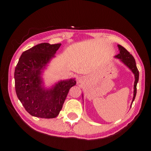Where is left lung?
I'll return each instance as SVG.
<instances>
[{"instance_id": "obj_1", "label": "left lung", "mask_w": 151, "mask_h": 151, "mask_svg": "<svg viewBox=\"0 0 151 151\" xmlns=\"http://www.w3.org/2000/svg\"><path fill=\"white\" fill-rule=\"evenodd\" d=\"M119 49V53L117 54L116 58L120 59L122 62H123L131 70L132 72L135 75V81L134 83V96L133 98V102L135 100L136 93H137V84L139 80V71H138L137 66H136V63L133 55L126 49L124 47H123L121 45H118Z\"/></svg>"}]
</instances>
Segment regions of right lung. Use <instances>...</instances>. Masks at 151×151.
I'll use <instances>...</instances> for the list:
<instances>
[{"label":"right lung","instance_id":"obj_1","mask_svg":"<svg viewBox=\"0 0 151 151\" xmlns=\"http://www.w3.org/2000/svg\"><path fill=\"white\" fill-rule=\"evenodd\" d=\"M61 44L44 42L24 51L14 72L15 89L25 110L32 116L54 118L63 108L69 89L76 85L74 79L60 81L50 90L42 88L41 71L54 57Z\"/></svg>","mask_w":151,"mask_h":151}]
</instances>
